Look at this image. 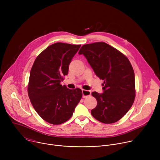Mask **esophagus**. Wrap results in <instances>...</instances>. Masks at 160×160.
<instances>
[{"label": "esophagus", "instance_id": "obj_1", "mask_svg": "<svg viewBox=\"0 0 160 160\" xmlns=\"http://www.w3.org/2000/svg\"><path fill=\"white\" fill-rule=\"evenodd\" d=\"M90 94H91V92L90 90L82 89V95H83V98H86L88 97L89 96H90Z\"/></svg>", "mask_w": 160, "mask_h": 160}]
</instances>
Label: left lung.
Listing matches in <instances>:
<instances>
[{
	"label": "left lung",
	"mask_w": 160,
	"mask_h": 160,
	"mask_svg": "<svg viewBox=\"0 0 160 160\" xmlns=\"http://www.w3.org/2000/svg\"><path fill=\"white\" fill-rule=\"evenodd\" d=\"M78 54H83L96 75L104 80L103 93H92L98 104L91 114L103 123L118 122L135 100V74L130 62L120 51L102 42L82 45Z\"/></svg>",
	"instance_id": "8db88e82"
}]
</instances>
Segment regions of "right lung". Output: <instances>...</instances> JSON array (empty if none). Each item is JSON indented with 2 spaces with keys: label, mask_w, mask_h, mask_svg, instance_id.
Segmentation results:
<instances>
[{
  "label": "right lung",
  "mask_w": 160,
  "mask_h": 160,
  "mask_svg": "<svg viewBox=\"0 0 160 160\" xmlns=\"http://www.w3.org/2000/svg\"><path fill=\"white\" fill-rule=\"evenodd\" d=\"M81 45L58 42L35 59L30 73L28 94L31 103L45 122L59 125L69 120L82 97L78 88L69 89L61 82Z\"/></svg>",
  "instance_id": "right-lung-1"
}]
</instances>
